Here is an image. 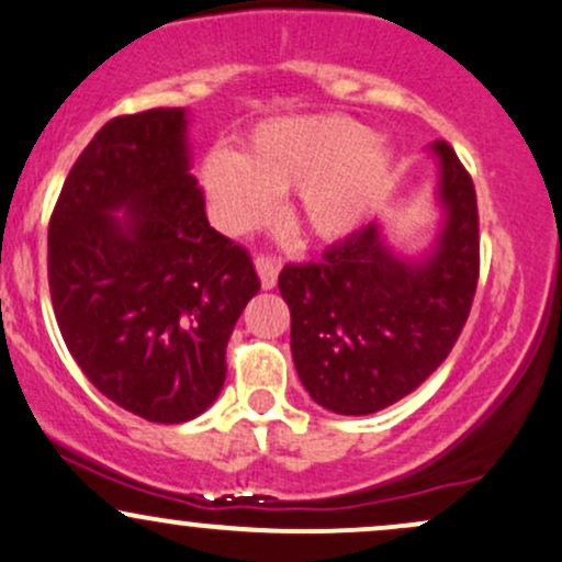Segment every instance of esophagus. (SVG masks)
Here are the masks:
<instances>
[{"label":"esophagus","instance_id":"esophagus-1","mask_svg":"<svg viewBox=\"0 0 562 562\" xmlns=\"http://www.w3.org/2000/svg\"><path fill=\"white\" fill-rule=\"evenodd\" d=\"M256 269H258V277H261V285L267 288V291H271V288L277 285V274H280V261H277L274 256H269V252H258Z\"/></svg>","mask_w":562,"mask_h":562}]
</instances>
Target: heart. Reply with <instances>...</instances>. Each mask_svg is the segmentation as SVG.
I'll list each match as a JSON object with an SVG mask.
<instances>
[{"instance_id":"heart-1","label":"heart","mask_w":562,"mask_h":562,"mask_svg":"<svg viewBox=\"0 0 562 562\" xmlns=\"http://www.w3.org/2000/svg\"><path fill=\"white\" fill-rule=\"evenodd\" d=\"M390 149L344 116L277 122L237 157L213 154L205 189L229 232L263 224L271 194L299 191L295 224L314 239H338L362 224L390 178Z\"/></svg>"}]
</instances>
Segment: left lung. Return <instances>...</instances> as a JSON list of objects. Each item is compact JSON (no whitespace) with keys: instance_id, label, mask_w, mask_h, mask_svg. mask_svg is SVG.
Wrapping results in <instances>:
<instances>
[{"instance_id":"left-lung-1","label":"left lung","mask_w":562,"mask_h":562,"mask_svg":"<svg viewBox=\"0 0 562 562\" xmlns=\"http://www.w3.org/2000/svg\"><path fill=\"white\" fill-rule=\"evenodd\" d=\"M448 218L427 263H403L368 224L319 261L288 263L280 293L291 310V349L314 403L368 416L411 394L451 355L480 277V221L472 176L437 140Z\"/></svg>"}]
</instances>
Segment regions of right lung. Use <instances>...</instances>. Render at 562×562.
Here are the masks:
<instances>
[{
	"label": "right lung",
	"mask_w": 562,
	"mask_h": 562,
	"mask_svg": "<svg viewBox=\"0 0 562 562\" xmlns=\"http://www.w3.org/2000/svg\"><path fill=\"white\" fill-rule=\"evenodd\" d=\"M183 109L122 114L66 176L47 229L60 336L111 403L181 424L218 397L226 344L261 288L250 252L207 224ZM128 207L126 226L110 215Z\"/></svg>",
	"instance_id": "obj_1"
}]
</instances>
